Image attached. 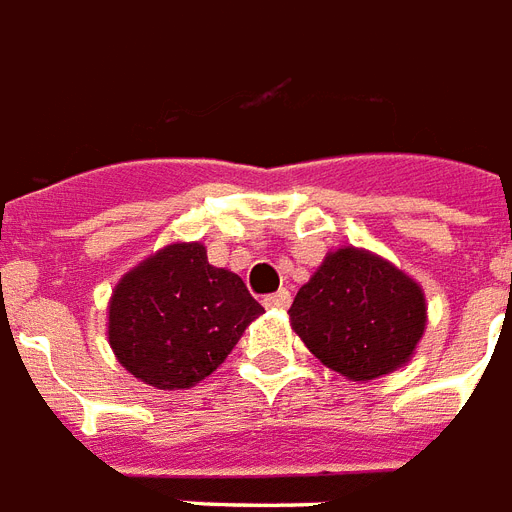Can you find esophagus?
<instances>
[{"mask_svg":"<svg viewBox=\"0 0 512 512\" xmlns=\"http://www.w3.org/2000/svg\"><path fill=\"white\" fill-rule=\"evenodd\" d=\"M261 302H264L267 308H289V302H292V294L286 292V289H281V292L267 294V297H264Z\"/></svg>","mask_w":512,"mask_h":512,"instance_id":"esophagus-1","label":"esophagus"}]
</instances>
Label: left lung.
I'll use <instances>...</instances> for the list:
<instances>
[{
    "instance_id": "obj_1",
    "label": "left lung",
    "mask_w": 512,
    "mask_h": 512,
    "mask_svg": "<svg viewBox=\"0 0 512 512\" xmlns=\"http://www.w3.org/2000/svg\"><path fill=\"white\" fill-rule=\"evenodd\" d=\"M294 333L327 368L368 382L401 368L425 330L423 289L379 256L341 248L294 297Z\"/></svg>"
}]
</instances>
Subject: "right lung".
<instances>
[{"label": "right lung", "mask_w": 512, "mask_h": 512, "mask_svg": "<svg viewBox=\"0 0 512 512\" xmlns=\"http://www.w3.org/2000/svg\"><path fill=\"white\" fill-rule=\"evenodd\" d=\"M259 313L240 275L212 267L199 242H177L117 283L108 341L136 379L185 390L229 357Z\"/></svg>", "instance_id": "1"}]
</instances>
